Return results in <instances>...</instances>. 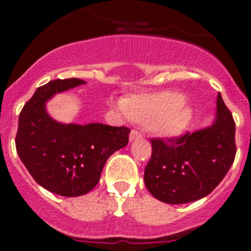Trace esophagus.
Here are the masks:
<instances>
[{
  "label": "esophagus",
  "instance_id": "obj_1",
  "mask_svg": "<svg viewBox=\"0 0 251 251\" xmlns=\"http://www.w3.org/2000/svg\"><path fill=\"white\" fill-rule=\"evenodd\" d=\"M139 138H142L141 133H139L138 130L133 129L129 134V141L133 142V141H136V139H139Z\"/></svg>",
  "mask_w": 251,
  "mask_h": 251
}]
</instances>
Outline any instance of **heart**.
I'll use <instances>...</instances> for the list:
<instances>
[{
  "label": "heart",
  "mask_w": 251,
  "mask_h": 251,
  "mask_svg": "<svg viewBox=\"0 0 251 251\" xmlns=\"http://www.w3.org/2000/svg\"><path fill=\"white\" fill-rule=\"evenodd\" d=\"M123 112L132 121L147 126L162 138H174L182 134L192 118L191 105L174 92L130 95L122 101Z\"/></svg>",
  "instance_id": "1"
}]
</instances>
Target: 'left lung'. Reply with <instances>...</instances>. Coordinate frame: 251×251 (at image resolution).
Here are the masks:
<instances>
[{"label": "left lung", "mask_w": 251, "mask_h": 251, "mask_svg": "<svg viewBox=\"0 0 251 251\" xmlns=\"http://www.w3.org/2000/svg\"><path fill=\"white\" fill-rule=\"evenodd\" d=\"M212 126L176 138H153L145 183L153 197L178 205L207 196L223 181L236 154L235 122L217 94Z\"/></svg>", "instance_id": "8db88e82"}]
</instances>
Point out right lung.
Returning a JSON list of instances; mask_svg holds the SVG:
<instances>
[{
	"label": "right lung",
	"instance_id": "right-lung-1",
	"mask_svg": "<svg viewBox=\"0 0 251 251\" xmlns=\"http://www.w3.org/2000/svg\"><path fill=\"white\" fill-rule=\"evenodd\" d=\"M76 77L56 79L37 88L19 117L16 151L34 179L65 197L88 194L98 185L106 159L128 145L130 129L101 123L64 124L46 112L55 94L83 85Z\"/></svg>",
	"mask_w": 251,
	"mask_h": 251
}]
</instances>
